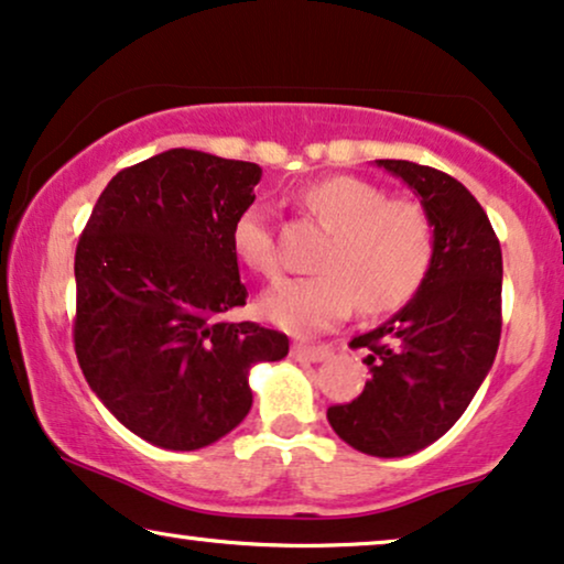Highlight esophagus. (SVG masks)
<instances>
[{
    "mask_svg": "<svg viewBox=\"0 0 564 564\" xmlns=\"http://www.w3.org/2000/svg\"><path fill=\"white\" fill-rule=\"evenodd\" d=\"M291 356H294L296 360H310V364H319V360H325L329 356V348H327V345L296 343L294 348H291Z\"/></svg>",
    "mask_w": 564,
    "mask_h": 564,
    "instance_id": "1",
    "label": "esophagus"
}]
</instances>
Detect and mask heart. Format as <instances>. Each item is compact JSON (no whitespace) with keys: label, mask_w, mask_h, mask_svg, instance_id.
I'll return each mask as SVG.
<instances>
[{"label":"heart","mask_w":564,"mask_h":564,"mask_svg":"<svg viewBox=\"0 0 564 564\" xmlns=\"http://www.w3.org/2000/svg\"><path fill=\"white\" fill-rule=\"evenodd\" d=\"M299 200L329 237L317 258L322 273L283 278L262 296V312L273 325L312 335L343 322L356 302L360 312L381 314L415 294L435 252L423 206L389 200L379 185L350 175L312 183ZM231 247L254 273H275L278 252L265 206L252 204L237 216Z\"/></svg>","instance_id":"1"}]
</instances>
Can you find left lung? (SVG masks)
<instances>
[{
  "label": "left lung",
  "instance_id": "left-lung-1",
  "mask_svg": "<svg viewBox=\"0 0 564 564\" xmlns=\"http://www.w3.org/2000/svg\"><path fill=\"white\" fill-rule=\"evenodd\" d=\"M420 198L435 252L415 296L350 348L369 350L364 392L327 410L360 454L394 459L438 441L469 408L500 343L502 252L477 198L446 172L377 160Z\"/></svg>",
  "mask_w": 564,
  "mask_h": 564
}]
</instances>
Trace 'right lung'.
<instances>
[{"label": "right lung", "mask_w": 564, "mask_h": 564, "mask_svg": "<svg viewBox=\"0 0 564 564\" xmlns=\"http://www.w3.org/2000/svg\"><path fill=\"white\" fill-rule=\"evenodd\" d=\"M254 162L170 149L120 170L74 254V350L105 408L170 452L212 446L252 408L250 369L289 337L227 322L247 289L231 247L252 206Z\"/></svg>", "instance_id": "obj_1"}]
</instances>
